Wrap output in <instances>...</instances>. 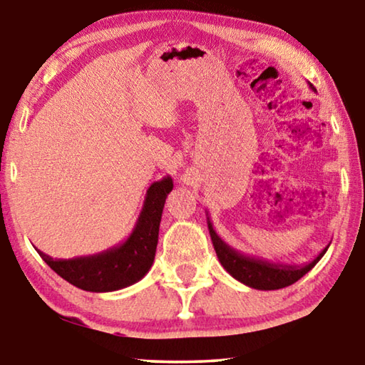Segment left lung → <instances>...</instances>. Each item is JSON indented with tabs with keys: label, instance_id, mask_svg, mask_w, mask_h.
Wrapping results in <instances>:
<instances>
[{
	"label": "left lung",
	"instance_id": "obj_1",
	"mask_svg": "<svg viewBox=\"0 0 365 365\" xmlns=\"http://www.w3.org/2000/svg\"><path fill=\"white\" fill-rule=\"evenodd\" d=\"M314 90V86L311 85ZM316 91V90H314ZM207 228L209 235H211L215 255H217L220 264L224 265V269L230 274L235 280L242 282L243 285L255 288V289H280L293 285L294 282H298L301 277H304L314 265H316L322 256L329 250L330 245H327L325 248L319 252L317 257H314L311 262H306L302 265L296 264H275L269 262L265 259L252 257L248 255H243L237 250H233L232 246H228L224 240H222L217 233H215L212 222L207 215Z\"/></svg>",
	"mask_w": 365,
	"mask_h": 365
}]
</instances>
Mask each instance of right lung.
<instances>
[{
	"label": "right lung",
	"instance_id": "1",
	"mask_svg": "<svg viewBox=\"0 0 365 365\" xmlns=\"http://www.w3.org/2000/svg\"><path fill=\"white\" fill-rule=\"evenodd\" d=\"M172 188L174 182L169 175L151 183L137 224L120 245L73 259H53L36 251L59 277L85 292L108 293L130 287L143 279L154 262L164 202Z\"/></svg>",
	"mask_w": 365,
	"mask_h": 365
}]
</instances>
